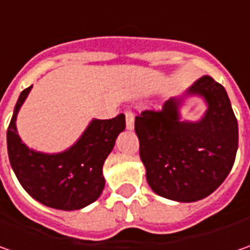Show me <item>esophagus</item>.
Here are the masks:
<instances>
[{"instance_id":"obj_1","label":"esophagus","mask_w":250,"mask_h":250,"mask_svg":"<svg viewBox=\"0 0 250 250\" xmlns=\"http://www.w3.org/2000/svg\"><path fill=\"white\" fill-rule=\"evenodd\" d=\"M125 120H126V128H128V129H133V125H135V115H133L130 111H126V112H125Z\"/></svg>"}]
</instances>
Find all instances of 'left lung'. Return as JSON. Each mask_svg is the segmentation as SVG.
Masks as SVG:
<instances>
[{
	"mask_svg": "<svg viewBox=\"0 0 250 250\" xmlns=\"http://www.w3.org/2000/svg\"><path fill=\"white\" fill-rule=\"evenodd\" d=\"M187 96H200L207 103L197 122L181 121L182 99L177 97L160 111L145 110L135 118L150 188L177 202H196L213 193L229 174L238 150V122L226 89L202 76Z\"/></svg>",
	"mask_w": 250,
	"mask_h": 250,
	"instance_id": "1",
	"label": "left lung"
}]
</instances>
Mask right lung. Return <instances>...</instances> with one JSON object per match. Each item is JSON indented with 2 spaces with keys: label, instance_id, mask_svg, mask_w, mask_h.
<instances>
[{
  "label": "right lung",
  "instance_id": "add662e5",
  "mask_svg": "<svg viewBox=\"0 0 250 250\" xmlns=\"http://www.w3.org/2000/svg\"><path fill=\"white\" fill-rule=\"evenodd\" d=\"M30 89L21 93L6 132L11 167L24 190L44 206L66 211L83 208L104 189L103 164L125 129V115L93 120L79 140L62 153H39L29 149L16 130V115Z\"/></svg>",
  "mask_w": 250,
  "mask_h": 250
}]
</instances>
